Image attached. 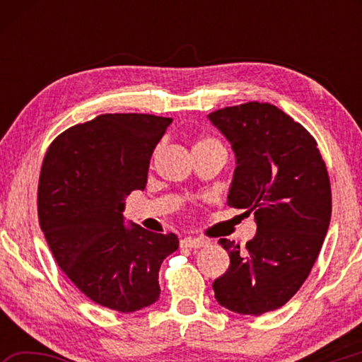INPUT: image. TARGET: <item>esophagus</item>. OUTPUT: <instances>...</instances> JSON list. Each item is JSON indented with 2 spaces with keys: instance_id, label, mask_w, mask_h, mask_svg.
I'll list each match as a JSON object with an SVG mask.
<instances>
[{
  "instance_id": "34e87169",
  "label": "esophagus",
  "mask_w": 362,
  "mask_h": 362,
  "mask_svg": "<svg viewBox=\"0 0 362 362\" xmlns=\"http://www.w3.org/2000/svg\"><path fill=\"white\" fill-rule=\"evenodd\" d=\"M207 244H209V243L203 240V238H193V236L183 238V240L180 241V246L188 247V249H199V247L207 246Z\"/></svg>"
}]
</instances>
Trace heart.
I'll list each match as a JSON object with an SVG mask.
<instances>
[{
  "label": "heart",
  "mask_w": 362,
  "mask_h": 362,
  "mask_svg": "<svg viewBox=\"0 0 362 362\" xmlns=\"http://www.w3.org/2000/svg\"><path fill=\"white\" fill-rule=\"evenodd\" d=\"M207 142H217V140H214V139H201L198 144H207Z\"/></svg>",
  "instance_id": "heart-1"
}]
</instances>
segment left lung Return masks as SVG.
<instances>
[{"instance_id": "left-lung-1", "label": "left lung", "mask_w": 362, "mask_h": 362, "mask_svg": "<svg viewBox=\"0 0 362 362\" xmlns=\"http://www.w3.org/2000/svg\"><path fill=\"white\" fill-rule=\"evenodd\" d=\"M207 118L236 156L226 203L252 212L257 223L244 249L218 241L230 267L212 289L225 308L260 316L296 296L320 255L332 212L326 163L310 132L269 103L226 107Z\"/></svg>"}]
</instances>
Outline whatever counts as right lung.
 <instances>
[{
	"label": "right lung",
	"mask_w": 362,
	"mask_h": 362,
	"mask_svg": "<svg viewBox=\"0 0 362 362\" xmlns=\"http://www.w3.org/2000/svg\"><path fill=\"white\" fill-rule=\"evenodd\" d=\"M173 118L107 113L54 140L38 185L41 230L57 265L86 297L119 313L159 298L158 273L179 238L124 223V199L144 189L153 150Z\"/></svg>",
	"instance_id": "add662e5"
}]
</instances>
